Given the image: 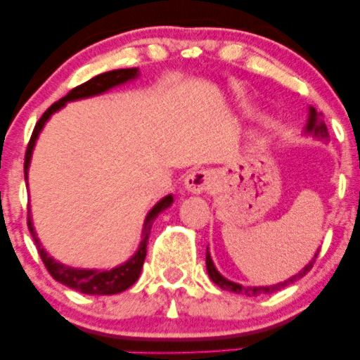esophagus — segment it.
<instances>
[{
  "label": "esophagus",
  "mask_w": 360,
  "mask_h": 360,
  "mask_svg": "<svg viewBox=\"0 0 360 360\" xmlns=\"http://www.w3.org/2000/svg\"><path fill=\"white\" fill-rule=\"evenodd\" d=\"M214 184V174L212 171H206V169H201V171H194L186 177L184 188L186 191L189 193H206L213 188Z\"/></svg>",
  "instance_id": "34e87169"
}]
</instances>
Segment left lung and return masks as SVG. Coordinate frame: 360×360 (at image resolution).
Here are the masks:
<instances>
[{"label": "left lung", "instance_id": "obj_1", "mask_svg": "<svg viewBox=\"0 0 360 360\" xmlns=\"http://www.w3.org/2000/svg\"><path fill=\"white\" fill-rule=\"evenodd\" d=\"M307 131H311L313 135L318 139H328V128L325 125V120H323V115L321 113H316L315 108H309V118H308V125H307ZM320 252V250H318ZM318 252L315 254V257L309 260V264H307V267H304L303 271H300L298 274L292 276V278H289L284 281V283H279V284H274V286H260V288H245V286H240V284L237 283H232V281L225 279L220 272L217 271V267H214L213 260H212V255H210L208 249H206V269H208V276L212 278V281L217 286H220L221 289H226V291H233V292H238V295H245V296H259L262 295V292H274V291H279V289L289 286V284L296 283L300 278H303L307 272L311 269L313 264H315V260L318 257Z\"/></svg>", "mask_w": 360, "mask_h": 360}]
</instances>
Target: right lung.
<instances>
[{
  "mask_svg": "<svg viewBox=\"0 0 360 360\" xmlns=\"http://www.w3.org/2000/svg\"><path fill=\"white\" fill-rule=\"evenodd\" d=\"M139 69L137 68H130V69H117V71H108L103 72L100 76L91 77L89 81H86L84 84L76 86V88L69 91L64 98L59 101H56L53 105L49 108L45 113L40 117L39 122L32 131L30 142H28L27 152H25V179L28 176V166H30V159H32V152H34L37 137H39L40 130H42L45 122L51 118L52 113H56L57 110H60L62 106L65 105L68 101H74V100H81V98H89L94 96V94H101L105 91H108L115 86L123 84V82L135 79L137 77ZM172 203V196L162 198V200L157 203L154 208L150 210L146 218V223H143V233H142V242H140L139 250L135 252V255L130 260H127L125 264L122 266L115 267V269L110 271H93V269H74V267L64 266V264L57 262L52 257H49L47 252L42 249L40 245L39 238L34 232V225H32V217H30V210H28V230H30L32 237H34L37 249H39V255L42 259V262L47 267L49 274L52 276L53 279L59 281V283L65 284L68 288L76 289V291L84 292V295H117V292L125 291L139 279L140 271H142L143 260H146L147 255V243H148V233H150L152 223L157 218V214L164 210L169 208Z\"/></svg>",
  "mask_w": 360,
  "mask_h": 360,
  "instance_id": "right-lung-1",
  "label": "right lung"
}]
</instances>
